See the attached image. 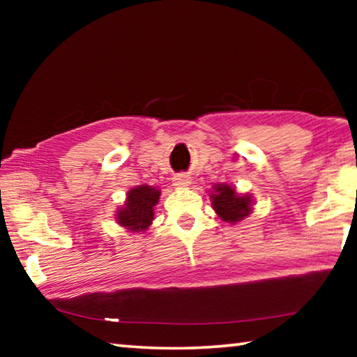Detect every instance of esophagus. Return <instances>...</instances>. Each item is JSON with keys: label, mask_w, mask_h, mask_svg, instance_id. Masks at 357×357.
I'll return each mask as SVG.
<instances>
[{"label": "esophagus", "mask_w": 357, "mask_h": 357, "mask_svg": "<svg viewBox=\"0 0 357 357\" xmlns=\"http://www.w3.org/2000/svg\"><path fill=\"white\" fill-rule=\"evenodd\" d=\"M189 184H190V178L184 173L176 174V176L173 178V185H176V187H187Z\"/></svg>", "instance_id": "1"}]
</instances>
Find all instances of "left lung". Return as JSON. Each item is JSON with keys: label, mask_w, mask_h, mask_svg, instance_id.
I'll use <instances>...</instances> for the list:
<instances>
[{"label": "left lung", "mask_w": 357, "mask_h": 357, "mask_svg": "<svg viewBox=\"0 0 357 357\" xmlns=\"http://www.w3.org/2000/svg\"><path fill=\"white\" fill-rule=\"evenodd\" d=\"M211 193L213 208L223 222L236 223L250 214L252 198L250 195H238L236 190L228 184H217Z\"/></svg>", "instance_id": "left-lung-1"}]
</instances>
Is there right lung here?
<instances>
[{
	"mask_svg": "<svg viewBox=\"0 0 357 357\" xmlns=\"http://www.w3.org/2000/svg\"><path fill=\"white\" fill-rule=\"evenodd\" d=\"M160 190L151 185H138L128 192L124 206L118 209L116 220L119 225L132 231H144L153 223L154 206L159 202Z\"/></svg>",
	"mask_w": 357,
	"mask_h": 357,
	"instance_id": "add662e5",
	"label": "right lung"
}]
</instances>
